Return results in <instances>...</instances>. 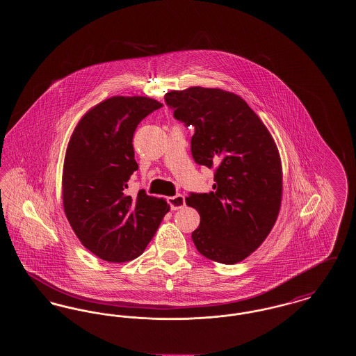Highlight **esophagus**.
I'll return each instance as SVG.
<instances>
[{
    "instance_id": "1",
    "label": "esophagus",
    "mask_w": 356,
    "mask_h": 356,
    "mask_svg": "<svg viewBox=\"0 0 356 356\" xmlns=\"http://www.w3.org/2000/svg\"><path fill=\"white\" fill-rule=\"evenodd\" d=\"M168 204H170V209H172V211H177V209L184 208V205H186V199H184V196H183V195H176V196L168 197Z\"/></svg>"
}]
</instances>
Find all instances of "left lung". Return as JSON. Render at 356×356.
<instances>
[{
    "label": "left lung",
    "instance_id": "8db88e82",
    "mask_svg": "<svg viewBox=\"0 0 356 356\" xmlns=\"http://www.w3.org/2000/svg\"><path fill=\"white\" fill-rule=\"evenodd\" d=\"M173 116L195 128V161L215 168L209 193H191L186 205L200 215L192 240L209 260L235 264L256 251L277 219L283 172L270 131L240 96L191 86L172 90Z\"/></svg>",
    "mask_w": 356,
    "mask_h": 356
}]
</instances>
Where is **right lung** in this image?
<instances>
[{
	"label": "right lung",
	"mask_w": 356,
	"mask_h": 356,
	"mask_svg": "<svg viewBox=\"0 0 356 356\" xmlns=\"http://www.w3.org/2000/svg\"><path fill=\"white\" fill-rule=\"evenodd\" d=\"M163 104L143 96H115L90 108L69 140L63 170V204L86 250L105 261L125 263L144 252L170 211L164 199L125 193L138 165L132 138L140 121Z\"/></svg>",
	"instance_id": "right-lung-1"
}]
</instances>
